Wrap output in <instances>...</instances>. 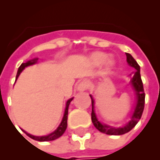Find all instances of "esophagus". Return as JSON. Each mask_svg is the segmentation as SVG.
Here are the masks:
<instances>
[{"mask_svg":"<svg viewBox=\"0 0 160 160\" xmlns=\"http://www.w3.org/2000/svg\"><path fill=\"white\" fill-rule=\"evenodd\" d=\"M88 83L87 82H81L78 86V90L79 92H83L88 89Z\"/></svg>","mask_w":160,"mask_h":160,"instance_id":"esophagus-1","label":"esophagus"}]
</instances>
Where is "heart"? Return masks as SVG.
<instances>
[{"instance_id":"1","label":"heart","mask_w":160,"mask_h":160,"mask_svg":"<svg viewBox=\"0 0 160 160\" xmlns=\"http://www.w3.org/2000/svg\"><path fill=\"white\" fill-rule=\"evenodd\" d=\"M104 58H105V55L103 54V53L97 52L94 53V54H93V55L91 56V60H92V62L96 65L101 64L102 62H104ZM107 64L108 66H110V65L112 64V62H110V61H109Z\"/></svg>"}]
</instances>
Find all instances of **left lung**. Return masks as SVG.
Returning <instances> with one entry per match:
<instances>
[{
    "instance_id": "obj_1",
    "label": "left lung",
    "mask_w": 160,
    "mask_h": 160,
    "mask_svg": "<svg viewBox=\"0 0 160 160\" xmlns=\"http://www.w3.org/2000/svg\"><path fill=\"white\" fill-rule=\"evenodd\" d=\"M127 55V62L132 67L134 68L135 72L131 78V84L132 86L133 89L135 91L136 96H137V104H136L135 109L132 113V116L131 118V121L123 127H113L108 125L102 124L100 121H98L97 119L96 114L94 112V100L92 96V113H91V119L93 126L98 129L99 132L105 133L107 135H122L125 133L130 132L136 125L138 124L139 120L141 119L142 112L144 109V103H145V93H144L143 85L141 79L140 75V67L136 62L135 59L131 56L129 53H126Z\"/></svg>"
}]
</instances>
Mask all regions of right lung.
Returning <instances> with one entry per match:
<instances>
[{"label":"right lung","mask_w":160,"mask_h":160,"mask_svg":"<svg viewBox=\"0 0 160 160\" xmlns=\"http://www.w3.org/2000/svg\"><path fill=\"white\" fill-rule=\"evenodd\" d=\"M37 60L38 59L35 58L32 60V61H28L26 63H22V64L19 67L18 70V73H17L16 76V80L18 78V76L20 75V73L22 72V70L24 69L25 67H28V66H31V65L35 64L37 62ZM73 98L68 99L67 102V104H66V109H65V112H64V116L62 118V121L61 122V124L59 125V127H57V129L56 131H54L52 133H50L47 136H42V137H37V136H33L29 134V133L26 132L25 131L22 130L24 133H26V135L28 136L29 138H31L33 140H36V141H39V142H47V141H53L55 139H57L58 138H60L61 136L63 135V133L65 132V131L67 129V116H68V107H69V104H70L71 101L72 100Z\"/></svg>","instance_id":"obj_1"}]
</instances>
